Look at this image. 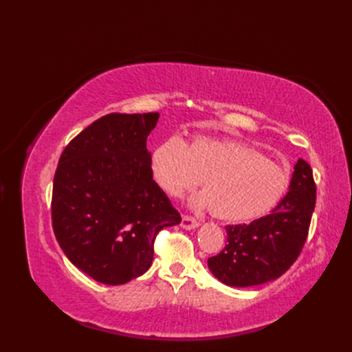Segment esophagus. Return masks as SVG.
Here are the masks:
<instances>
[{
  "label": "esophagus",
  "mask_w": 352,
  "mask_h": 352,
  "mask_svg": "<svg viewBox=\"0 0 352 352\" xmlns=\"http://www.w3.org/2000/svg\"><path fill=\"white\" fill-rule=\"evenodd\" d=\"M180 226H182L186 230H192V229H197L199 226V221L192 216H184Z\"/></svg>",
  "instance_id": "34e87169"
}]
</instances>
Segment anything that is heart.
<instances>
[{
    "instance_id": "heart-1",
    "label": "heart",
    "mask_w": 352,
    "mask_h": 352,
    "mask_svg": "<svg viewBox=\"0 0 352 352\" xmlns=\"http://www.w3.org/2000/svg\"><path fill=\"white\" fill-rule=\"evenodd\" d=\"M150 172L173 198L192 190L204 178V194L194 199L195 207H210L212 216L235 223L269 214L291 184L287 168L255 148L207 136L186 145L176 138L157 144L150 154Z\"/></svg>"
}]
</instances>
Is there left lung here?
Instances as JSON below:
<instances>
[{"instance_id": "1", "label": "left lung", "mask_w": 352, "mask_h": 352, "mask_svg": "<svg viewBox=\"0 0 352 352\" xmlns=\"http://www.w3.org/2000/svg\"><path fill=\"white\" fill-rule=\"evenodd\" d=\"M289 192L270 214L226 226L228 243L208 258V269L228 286L247 287L280 278L301 254L316 206L313 170L300 158Z\"/></svg>"}]
</instances>
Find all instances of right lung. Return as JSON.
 Segmentation results:
<instances>
[{
  "mask_svg": "<svg viewBox=\"0 0 352 352\" xmlns=\"http://www.w3.org/2000/svg\"><path fill=\"white\" fill-rule=\"evenodd\" d=\"M158 116H102L58 160L52 229L66 257L97 282L123 285L144 274L157 233L182 220L150 172L146 138Z\"/></svg>",
  "mask_w": 352,
  "mask_h": 352,
  "instance_id": "obj_1",
  "label": "right lung"
}]
</instances>
